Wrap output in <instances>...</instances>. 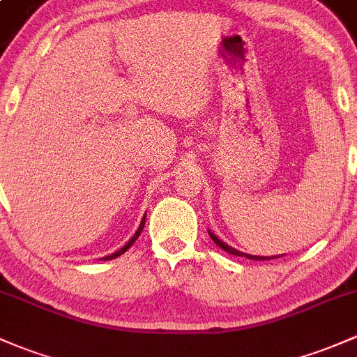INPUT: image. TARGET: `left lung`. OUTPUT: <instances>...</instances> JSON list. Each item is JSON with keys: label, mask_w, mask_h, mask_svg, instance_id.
<instances>
[{"label": "left lung", "mask_w": 357, "mask_h": 357, "mask_svg": "<svg viewBox=\"0 0 357 357\" xmlns=\"http://www.w3.org/2000/svg\"><path fill=\"white\" fill-rule=\"evenodd\" d=\"M209 236H211V240H213L214 243L218 245V247H220V248H223L225 252H228V254H231V255L245 257V259H252V260H267V259H274V257H260V255H250V254H245V252H240V250H236V248L229 247L228 243H225V241H221L220 238H218L216 235H214V233H211V231H209ZM278 257H279V255H278Z\"/></svg>", "instance_id": "left-lung-1"}]
</instances>
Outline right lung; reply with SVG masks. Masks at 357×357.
<instances>
[{"instance_id":"1","label":"right lung","mask_w":357,"mask_h":357,"mask_svg":"<svg viewBox=\"0 0 357 357\" xmlns=\"http://www.w3.org/2000/svg\"><path fill=\"white\" fill-rule=\"evenodd\" d=\"M144 223H146V214H144V216H143V220H141V225H139V228L136 229V233H134V235H132V238L129 240L128 243L124 245V247H122V248H119L117 252H114V254H110V255L103 257V260H112V259H116V257H119V255H122V254H124L126 250H129V247H131V245L134 243V241L137 240V236L141 235V231H143V228H144Z\"/></svg>"}]
</instances>
